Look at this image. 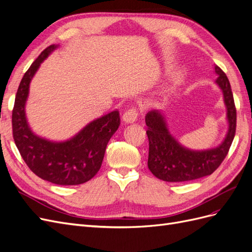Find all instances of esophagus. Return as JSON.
Masks as SVG:
<instances>
[{"instance_id":"34e87169","label":"esophagus","mask_w":252,"mask_h":252,"mask_svg":"<svg viewBox=\"0 0 252 252\" xmlns=\"http://www.w3.org/2000/svg\"><path fill=\"white\" fill-rule=\"evenodd\" d=\"M139 111L135 107H130L127 109L123 114V121L126 123H133V122L138 119Z\"/></svg>"}]
</instances>
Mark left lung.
<instances>
[{
  "instance_id": "1",
  "label": "left lung",
  "mask_w": 252,
  "mask_h": 252,
  "mask_svg": "<svg viewBox=\"0 0 252 252\" xmlns=\"http://www.w3.org/2000/svg\"><path fill=\"white\" fill-rule=\"evenodd\" d=\"M217 84L223 90L229 129L224 142L209 150H190L175 141L167 129L164 117L158 110L149 111L145 122L149 141L148 168L152 174L166 182H185L215 172L222 164L232 144L236 128V108L230 83L225 72L216 66Z\"/></svg>"
}]
</instances>
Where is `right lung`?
<instances>
[{
  "label": "right lung",
  "mask_w": 252,
  "mask_h": 252,
  "mask_svg": "<svg viewBox=\"0 0 252 252\" xmlns=\"http://www.w3.org/2000/svg\"><path fill=\"white\" fill-rule=\"evenodd\" d=\"M55 48V45H50L44 49L20 83L12 109V135L21 157L37 177L58 185H79L100 170L106 146L121 124L120 112L113 110L93 121L71 140L63 143L49 142L33 134L24 110L29 83Z\"/></svg>",
  "instance_id": "1"
}]
</instances>
